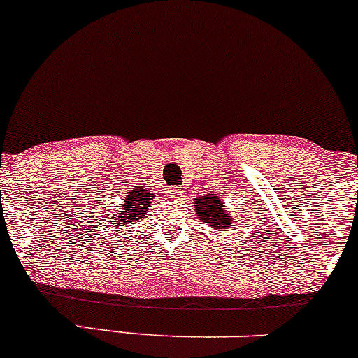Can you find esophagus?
Wrapping results in <instances>:
<instances>
[{"instance_id": "obj_1", "label": "esophagus", "mask_w": 358, "mask_h": 358, "mask_svg": "<svg viewBox=\"0 0 358 358\" xmlns=\"http://www.w3.org/2000/svg\"><path fill=\"white\" fill-rule=\"evenodd\" d=\"M170 192H171L173 199H180V197H182V194H183V188L182 187H173Z\"/></svg>"}]
</instances>
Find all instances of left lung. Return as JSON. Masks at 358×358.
Returning <instances> with one entry per match:
<instances>
[{"label": "left lung", "mask_w": 358, "mask_h": 358, "mask_svg": "<svg viewBox=\"0 0 358 358\" xmlns=\"http://www.w3.org/2000/svg\"><path fill=\"white\" fill-rule=\"evenodd\" d=\"M195 214L199 221L207 222L210 227L217 231H226L227 227L236 222L233 219V214L226 210L222 199H219L215 194H203L202 197L194 200Z\"/></svg>", "instance_id": "obj_1"}]
</instances>
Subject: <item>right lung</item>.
Returning a JSON list of instances; mask_svg holds the SVG:
<instances>
[{"label":"right lung","mask_w":358,"mask_h":358,"mask_svg":"<svg viewBox=\"0 0 358 358\" xmlns=\"http://www.w3.org/2000/svg\"><path fill=\"white\" fill-rule=\"evenodd\" d=\"M155 194L146 190V188H132L131 192H127V195H124V199L120 200L117 210L110 212L107 215V222L110 226L122 229L125 227L127 229L129 224H139L141 221L146 219L151 209V202ZM131 233V231H129Z\"/></svg>","instance_id":"right-lung-1"}]
</instances>
